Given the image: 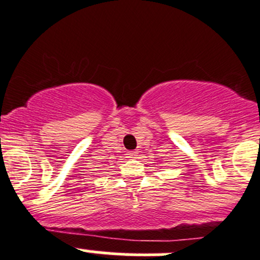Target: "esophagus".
<instances>
[{
  "label": "esophagus",
  "mask_w": 260,
  "mask_h": 260,
  "mask_svg": "<svg viewBox=\"0 0 260 260\" xmlns=\"http://www.w3.org/2000/svg\"><path fill=\"white\" fill-rule=\"evenodd\" d=\"M128 158H136L138 156V152L137 151H129L128 152Z\"/></svg>",
  "instance_id": "34e87169"
}]
</instances>
